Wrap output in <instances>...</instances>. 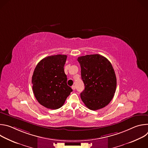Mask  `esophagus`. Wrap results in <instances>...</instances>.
<instances>
[{
    "mask_svg": "<svg viewBox=\"0 0 148 148\" xmlns=\"http://www.w3.org/2000/svg\"><path fill=\"white\" fill-rule=\"evenodd\" d=\"M71 88H72V89H73V90H75V88H76V87H75V86H73L71 87Z\"/></svg>",
    "mask_w": 148,
    "mask_h": 148,
    "instance_id": "1",
    "label": "esophagus"
}]
</instances>
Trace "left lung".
<instances>
[{
  "label": "left lung",
  "instance_id": "obj_1",
  "mask_svg": "<svg viewBox=\"0 0 148 148\" xmlns=\"http://www.w3.org/2000/svg\"><path fill=\"white\" fill-rule=\"evenodd\" d=\"M81 75L85 89L81 98L86 106L95 111L105 107L114 97L116 78L110 61L99 54L79 57Z\"/></svg>",
  "mask_w": 148,
  "mask_h": 148
}]
</instances>
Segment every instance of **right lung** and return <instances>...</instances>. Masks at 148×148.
Returning a JSON list of instances; mask_svg holds the SVG:
<instances>
[{"mask_svg": "<svg viewBox=\"0 0 148 148\" xmlns=\"http://www.w3.org/2000/svg\"><path fill=\"white\" fill-rule=\"evenodd\" d=\"M67 57L62 54L48 56L42 59L34 70L33 93L37 101L47 108H60L73 91L67 86L64 70Z\"/></svg>", "mask_w": 148, "mask_h": 148, "instance_id": "1", "label": "right lung"}]
</instances>
